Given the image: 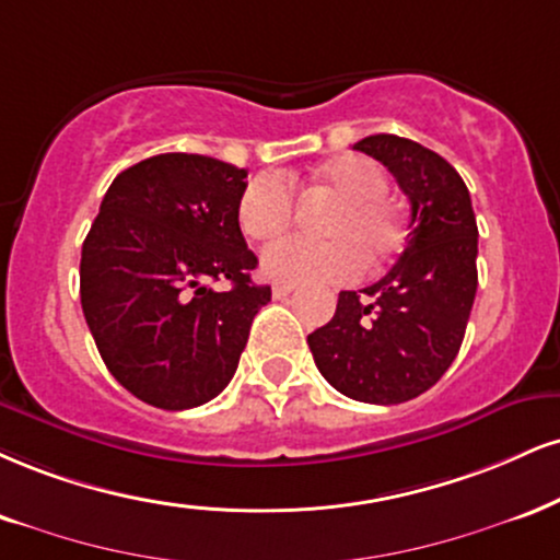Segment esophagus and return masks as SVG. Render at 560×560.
I'll return each mask as SVG.
<instances>
[{
  "instance_id": "obj_1",
  "label": "esophagus",
  "mask_w": 560,
  "mask_h": 560,
  "mask_svg": "<svg viewBox=\"0 0 560 560\" xmlns=\"http://www.w3.org/2000/svg\"><path fill=\"white\" fill-rule=\"evenodd\" d=\"M294 289H298L294 284H284V281H276L273 289H271L273 300H284V298H289V294H292Z\"/></svg>"
}]
</instances>
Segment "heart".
<instances>
[{
  "instance_id": "b5f03b06",
  "label": "heart",
  "mask_w": 560,
  "mask_h": 560,
  "mask_svg": "<svg viewBox=\"0 0 560 560\" xmlns=\"http://www.w3.org/2000/svg\"><path fill=\"white\" fill-rule=\"evenodd\" d=\"M305 200H328L315 221L320 240H284L262 253V271L273 279L336 281L378 271L404 245V224L388 200V177L365 156H339L315 166L307 177H292ZM279 174H258L237 200L240 229L255 242H271L294 219V195Z\"/></svg>"
}]
</instances>
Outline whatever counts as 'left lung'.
Here are the masks:
<instances>
[{
  "mask_svg": "<svg viewBox=\"0 0 560 560\" xmlns=\"http://www.w3.org/2000/svg\"><path fill=\"white\" fill-rule=\"evenodd\" d=\"M357 151L378 159L412 203L407 247L362 293L341 292L334 318L307 336L320 375L365 404L425 394L459 354L477 292V221L459 172L399 135H370Z\"/></svg>",
  "mask_w": 560,
  "mask_h": 560,
  "instance_id": "1",
  "label": "left lung"
}]
</instances>
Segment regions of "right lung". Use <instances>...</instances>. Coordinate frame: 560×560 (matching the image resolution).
<instances>
[{"label":"right lung","mask_w":560,"mask_h":560,"mask_svg":"<svg viewBox=\"0 0 560 560\" xmlns=\"http://www.w3.org/2000/svg\"><path fill=\"white\" fill-rule=\"evenodd\" d=\"M245 170L161 153L119 172L83 242L80 302L101 360L151 407L192 409L226 388L271 302L240 232ZM208 280H229L215 293Z\"/></svg>","instance_id":"obj_1"}]
</instances>
